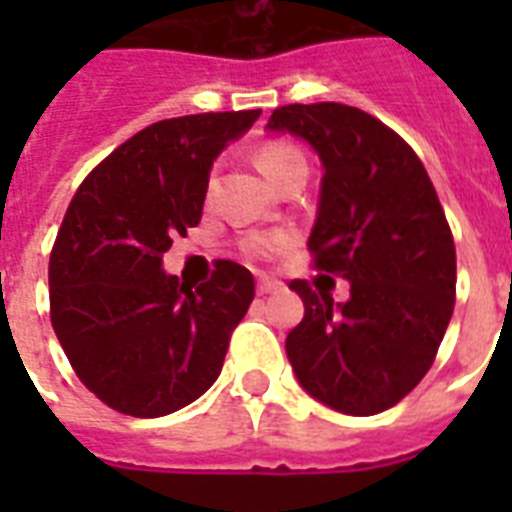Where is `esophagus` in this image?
Returning <instances> with one entry per match:
<instances>
[{"label":"esophagus","mask_w":512,"mask_h":512,"mask_svg":"<svg viewBox=\"0 0 512 512\" xmlns=\"http://www.w3.org/2000/svg\"><path fill=\"white\" fill-rule=\"evenodd\" d=\"M279 289L281 281L271 279V276H260V279H257V292H260V295H271V292H279Z\"/></svg>","instance_id":"1"}]
</instances>
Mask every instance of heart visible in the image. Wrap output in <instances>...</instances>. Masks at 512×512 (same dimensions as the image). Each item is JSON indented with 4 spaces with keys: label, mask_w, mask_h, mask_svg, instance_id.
I'll list each match as a JSON object with an SVG mask.
<instances>
[{
    "label": "heart",
    "mask_w": 512,
    "mask_h": 512,
    "mask_svg": "<svg viewBox=\"0 0 512 512\" xmlns=\"http://www.w3.org/2000/svg\"><path fill=\"white\" fill-rule=\"evenodd\" d=\"M255 159L257 167H260V170L265 172V177L273 183L287 167H292V164L297 162H305V154L297 146L287 143V140H265L263 146L257 148ZM284 244H287L284 236H263V239L249 241V252H252V255H271V252L281 249Z\"/></svg>",
    "instance_id": "obj_1"
}]
</instances>
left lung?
I'll use <instances>...</instances> for the list:
<instances>
[{"mask_svg":"<svg viewBox=\"0 0 512 512\" xmlns=\"http://www.w3.org/2000/svg\"><path fill=\"white\" fill-rule=\"evenodd\" d=\"M268 130L305 138L321 156L316 271L350 281L348 303L289 281L305 316L287 335L297 380L342 414L385 412L436 361L457 295V255L444 207L398 132L361 108L292 103Z\"/></svg>","mask_w":512,"mask_h":512,"instance_id":"left-lung-1","label":"left lung"}]
</instances>
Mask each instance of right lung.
<instances>
[{"mask_svg":"<svg viewBox=\"0 0 512 512\" xmlns=\"http://www.w3.org/2000/svg\"><path fill=\"white\" fill-rule=\"evenodd\" d=\"M255 111L156 122L84 177L50 252V321L76 377L111 409L164 417L223 369L255 297L244 265L217 260L199 287L162 271L164 252L201 220L209 170Z\"/></svg>","mask_w":512,"mask_h":512,"instance_id":"right-lung-1","label":"right lung"}]
</instances>
